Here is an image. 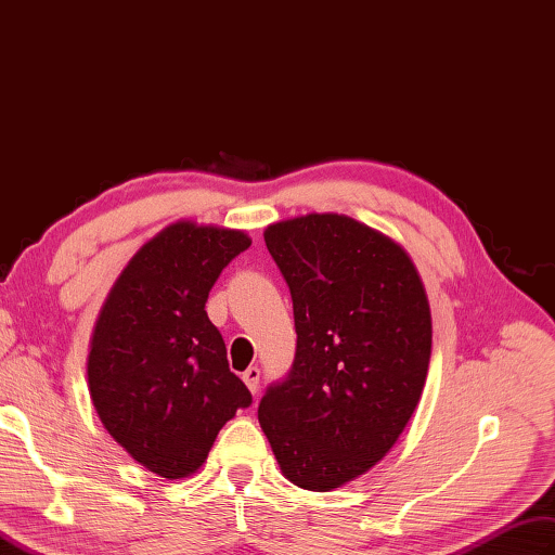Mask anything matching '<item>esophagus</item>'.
<instances>
[{
	"mask_svg": "<svg viewBox=\"0 0 555 555\" xmlns=\"http://www.w3.org/2000/svg\"><path fill=\"white\" fill-rule=\"evenodd\" d=\"M241 377H244L246 387H248L253 393L258 391V387H260V367H258V365H250L248 371H246L244 375H241Z\"/></svg>",
	"mask_w": 555,
	"mask_h": 555,
	"instance_id": "34e87169",
	"label": "esophagus"
}]
</instances>
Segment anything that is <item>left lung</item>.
Masks as SVG:
<instances>
[{
    "label": "left lung",
    "mask_w": 555,
    "mask_h": 555,
    "mask_svg": "<svg viewBox=\"0 0 555 555\" xmlns=\"http://www.w3.org/2000/svg\"><path fill=\"white\" fill-rule=\"evenodd\" d=\"M293 297L291 375L258 408L281 474L328 492L393 448L422 399L431 309L401 244L339 212H307L264 230Z\"/></svg>",
    "instance_id": "8db88e82"
}]
</instances>
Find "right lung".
I'll list each match as a JSON object with an SVG mask.
<instances>
[{
	"label": "right lung",
	"mask_w": 555,
	"mask_h": 555,
	"mask_svg": "<svg viewBox=\"0 0 555 555\" xmlns=\"http://www.w3.org/2000/svg\"><path fill=\"white\" fill-rule=\"evenodd\" d=\"M248 246L244 230L170 222L124 267L98 314L87 361L95 413L166 480L192 476L253 401L206 314L212 283Z\"/></svg>",
	"instance_id": "obj_1"
}]
</instances>
